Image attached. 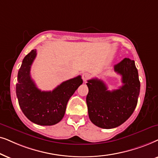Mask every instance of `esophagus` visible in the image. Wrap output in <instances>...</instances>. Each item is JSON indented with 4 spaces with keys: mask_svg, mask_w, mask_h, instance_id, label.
<instances>
[{
    "mask_svg": "<svg viewBox=\"0 0 158 158\" xmlns=\"http://www.w3.org/2000/svg\"><path fill=\"white\" fill-rule=\"evenodd\" d=\"M89 77H90V74L89 73L85 72V73H82V79L84 80V81H87L88 79H89Z\"/></svg>",
    "mask_w": 158,
    "mask_h": 158,
    "instance_id": "34e87169",
    "label": "esophagus"
}]
</instances>
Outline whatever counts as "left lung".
<instances>
[{"label":"left lung","instance_id":"1","mask_svg":"<svg viewBox=\"0 0 158 158\" xmlns=\"http://www.w3.org/2000/svg\"><path fill=\"white\" fill-rule=\"evenodd\" d=\"M121 75L123 86L109 91L102 80L87 81L88 114L92 123L102 129H113L123 123L133 113L140 92V81L134 60L124 58L114 66Z\"/></svg>","mask_w":158,"mask_h":158}]
</instances>
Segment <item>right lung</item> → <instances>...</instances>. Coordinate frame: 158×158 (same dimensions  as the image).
I'll use <instances>...</instances> for the list:
<instances>
[{"instance_id":"1","label":"right lung","mask_w":158,"mask_h":158,"mask_svg":"<svg viewBox=\"0 0 158 158\" xmlns=\"http://www.w3.org/2000/svg\"><path fill=\"white\" fill-rule=\"evenodd\" d=\"M36 56V49L32 50L23 59L18 72L16 96L23 113L29 121L41 126H52L64 118L69 100L83 81L78 76L64 81L52 91H41L30 75Z\"/></svg>"}]
</instances>
